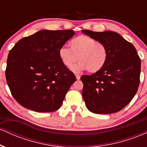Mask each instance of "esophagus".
Here are the masks:
<instances>
[{"label":"esophagus","mask_w":147,"mask_h":147,"mask_svg":"<svg viewBox=\"0 0 147 147\" xmlns=\"http://www.w3.org/2000/svg\"><path fill=\"white\" fill-rule=\"evenodd\" d=\"M75 76H76V79H77V80H79V79H80V75H75Z\"/></svg>","instance_id":"34e87169"}]
</instances>
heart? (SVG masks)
<instances>
[{"label":"heart","mask_w":147,"mask_h":147,"mask_svg":"<svg viewBox=\"0 0 147 147\" xmlns=\"http://www.w3.org/2000/svg\"><path fill=\"white\" fill-rule=\"evenodd\" d=\"M70 49L61 47L59 56L66 68H71L77 60L79 63L72 68V71L80 72L88 70L90 72H97L104 66L108 59V50L104 43L93 38L80 35L69 43Z\"/></svg>","instance_id":"b5f03b06"}]
</instances>
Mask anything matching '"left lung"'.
Instances as JSON below:
<instances>
[{
    "label": "left lung",
    "instance_id": "left-lung-1",
    "mask_svg": "<svg viewBox=\"0 0 147 147\" xmlns=\"http://www.w3.org/2000/svg\"><path fill=\"white\" fill-rule=\"evenodd\" d=\"M82 32L104 43L109 54L99 71L81 77L86 106L93 113L118 112L132 100L139 86L141 60L136 49L117 32Z\"/></svg>",
    "mask_w": 147,
    "mask_h": 147
}]
</instances>
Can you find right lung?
Masks as SVG:
<instances>
[{
  "label": "right lung",
  "instance_id": "1",
  "mask_svg": "<svg viewBox=\"0 0 147 147\" xmlns=\"http://www.w3.org/2000/svg\"><path fill=\"white\" fill-rule=\"evenodd\" d=\"M74 34L71 30H41L10 50L6 80L18 104L40 113L59 109L76 77L62 63L59 50Z\"/></svg>",
  "mask_w": 147,
  "mask_h": 147
}]
</instances>
